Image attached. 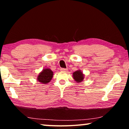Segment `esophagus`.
<instances>
[{"instance_id": "obj_1", "label": "esophagus", "mask_w": 129, "mask_h": 129, "mask_svg": "<svg viewBox=\"0 0 129 129\" xmlns=\"http://www.w3.org/2000/svg\"><path fill=\"white\" fill-rule=\"evenodd\" d=\"M61 71H62V72H66L67 71V69H65V68H61Z\"/></svg>"}]
</instances>
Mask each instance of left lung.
Returning <instances> with one entry per match:
<instances>
[{
  "mask_svg": "<svg viewBox=\"0 0 129 129\" xmlns=\"http://www.w3.org/2000/svg\"><path fill=\"white\" fill-rule=\"evenodd\" d=\"M85 75L80 69L75 71L73 73V78L77 83L81 82L84 79Z\"/></svg>",
  "mask_w": 129,
  "mask_h": 129,
  "instance_id": "obj_1",
  "label": "left lung"
}]
</instances>
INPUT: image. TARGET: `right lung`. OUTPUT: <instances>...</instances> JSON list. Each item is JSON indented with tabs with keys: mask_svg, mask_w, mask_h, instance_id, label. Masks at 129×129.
I'll return each instance as SVG.
<instances>
[{
	"mask_svg": "<svg viewBox=\"0 0 129 129\" xmlns=\"http://www.w3.org/2000/svg\"><path fill=\"white\" fill-rule=\"evenodd\" d=\"M53 76V72L51 69L44 68L40 73H39L37 77V80L41 84H47L51 81Z\"/></svg>",
	"mask_w": 129,
	"mask_h": 129,
	"instance_id": "1",
	"label": "right lung"
}]
</instances>
